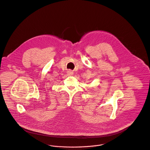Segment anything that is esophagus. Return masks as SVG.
Returning <instances> with one entry per match:
<instances>
[{"instance_id":"esophagus-1","label":"esophagus","mask_w":150,"mask_h":150,"mask_svg":"<svg viewBox=\"0 0 150 150\" xmlns=\"http://www.w3.org/2000/svg\"><path fill=\"white\" fill-rule=\"evenodd\" d=\"M67 73V74L69 75V76H72L73 74V72L71 70H68Z\"/></svg>"}]
</instances>
